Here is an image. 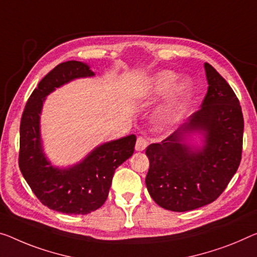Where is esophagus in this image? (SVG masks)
I'll list each match as a JSON object with an SVG mask.
<instances>
[{
    "label": "esophagus",
    "mask_w": 257,
    "mask_h": 257,
    "mask_svg": "<svg viewBox=\"0 0 257 257\" xmlns=\"http://www.w3.org/2000/svg\"><path fill=\"white\" fill-rule=\"evenodd\" d=\"M148 145V141L146 139L145 137H139L137 139V144H136V151L138 152H142L145 151L146 147H147Z\"/></svg>",
    "instance_id": "obj_1"
}]
</instances>
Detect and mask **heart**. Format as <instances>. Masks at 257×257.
<instances>
[{
	"label": "heart",
	"mask_w": 257,
	"mask_h": 257,
	"mask_svg": "<svg viewBox=\"0 0 257 257\" xmlns=\"http://www.w3.org/2000/svg\"><path fill=\"white\" fill-rule=\"evenodd\" d=\"M171 70H161L149 78L144 87L148 98H159L170 93L155 113V123L160 128L169 130L181 120L192 96V84L188 79L179 81Z\"/></svg>",
	"instance_id": "b5f03b06"
}]
</instances>
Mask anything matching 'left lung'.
I'll return each instance as SVG.
<instances>
[{
	"instance_id": "8db88e82",
	"label": "left lung",
	"mask_w": 257,
	"mask_h": 257,
	"mask_svg": "<svg viewBox=\"0 0 257 257\" xmlns=\"http://www.w3.org/2000/svg\"><path fill=\"white\" fill-rule=\"evenodd\" d=\"M204 69L209 86L201 108L167 139L146 149V186L168 210L188 211L214 202L241 161L243 116L238 97L210 64L204 63ZM192 133L204 136L201 149L187 145Z\"/></svg>"
}]
</instances>
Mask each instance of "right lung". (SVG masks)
<instances>
[{
  "mask_svg": "<svg viewBox=\"0 0 257 257\" xmlns=\"http://www.w3.org/2000/svg\"><path fill=\"white\" fill-rule=\"evenodd\" d=\"M87 64L69 61L58 64L39 82L21 120L19 169L43 206L70 215H86L105 202L115 170L134 152V134L105 142L70 168L53 167L43 153L40 115L47 95L77 78L93 77Z\"/></svg>",
  "mask_w": 257,
  "mask_h": 257,
  "instance_id": "obj_1",
  "label": "right lung"
}]
</instances>
